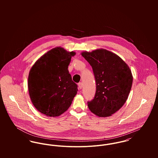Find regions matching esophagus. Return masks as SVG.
Here are the masks:
<instances>
[{
    "label": "esophagus",
    "mask_w": 158,
    "mask_h": 158,
    "mask_svg": "<svg viewBox=\"0 0 158 158\" xmlns=\"http://www.w3.org/2000/svg\"><path fill=\"white\" fill-rule=\"evenodd\" d=\"M78 89H81L82 88H83V83H79L78 84Z\"/></svg>",
    "instance_id": "obj_1"
}]
</instances>
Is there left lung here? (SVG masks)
I'll use <instances>...</instances> for the list:
<instances>
[{"label": "left lung", "mask_w": 158, "mask_h": 158, "mask_svg": "<svg viewBox=\"0 0 158 158\" xmlns=\"http://www.w3.org/2000/svg\"><path fill=\"white\" fill-rule=\"evenodd\" d=\"M81 54L92 66L96 81L95 95L88 108L97 116H111L128 97L133 79L131 70L120 56L104 48Z\"/></svg>", "instance_id": "8db88e82"}]
</instances>
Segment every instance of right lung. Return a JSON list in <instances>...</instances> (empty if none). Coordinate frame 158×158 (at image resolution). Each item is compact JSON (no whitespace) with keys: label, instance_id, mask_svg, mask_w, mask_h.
<instances>
[{"label":"right lung","instance_id":"1","mask_svg":"<svg viewBox=\"0 0 158 158\" xmlns=\"http://www.w3.org/2000/svg\"><path fill=\"white\" fill-rule=\"evenodd\" d=\"M76 53L61 47L41 56L30 69L28 89L35 108L47 117H58L66 111L78 89L69 73L68 66Z\"/></svg>","mask_w":158,"mask_h":158}]
</instances>
